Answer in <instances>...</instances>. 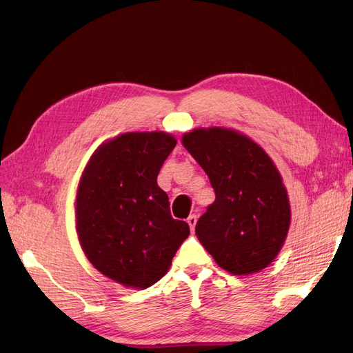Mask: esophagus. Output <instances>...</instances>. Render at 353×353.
<instances>
[{
	"instance_id": "34e87169",
	"label": "esophagus",
	"mask_w": 353,
	"mask_h": 353,
	"mask_svg": "<svg viewBox=\"0 0 353 353\" xmlns=\"http://www.w3.org/2000/svg\"><path fill=\"white\" fill-rule=\"evenodd\" d=\"M187 222H188V225H190L191 231H193L194 227H196V223H197V216H196V215H190V216L187 218Z\"/></svg>"
}]
</instances>
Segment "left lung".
Returning a JSON list of instances; mask_svg holds the SVG:
<instances>
[{"instance_id":"8db88e82","label":"left lung","mask_w":353,"mask_h":353,"mask_svg":"<svg viewBox=\"0 0 353 353\" xmlns=\"http://www.w3.org/2000/svg\"><path fill=\"white\" fill-rule=\"evenodd\" d=\"M183 144L216 196L196 223L200 243L234 275L266 268L290 225L287 191L272 160L248 137L223 128L188 132Z\"/></svg>"}]
</instances>
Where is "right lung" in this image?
<instances>
[{
  "label": "right lung",
  "mask_w": 353,
  "mask_h": 353,
  "mask_svg": "<svg viewBox=\"0 0 353 353\" xmlns=\"http://www.w3.org/2000/svg\"><path fill=\"white\" fill-rule=\"evenodd\" d=\"M176 141L165 132H128L103 144L82 175L77 230L88 261L126 287L147 288L168 272L190 234L157 185Z\"/></svg>",
  "instance_id": "add662e5"
}]
</instances>
